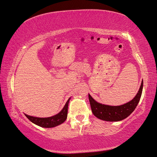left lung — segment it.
Instances as JSON below:
<instances>
[{
	"label": "left lung",
	"instance_id": "8db88e82",
	"mask_svg": "<svg viewBox=\"0 0 157 157\" xmlns=\"http://www.w3.org/2000/svg\"><path fill=\"white\" fill-rule=\"evenodd\" d=\"M143 80L137 94L132 101L121 106H109L98 103L88 94L92 112L96 117L106 121H119L125 119L134 111L141 98Z\"/></svg>",
	"mask_w": 157,
	"mask_h": 157
}]
</instances>
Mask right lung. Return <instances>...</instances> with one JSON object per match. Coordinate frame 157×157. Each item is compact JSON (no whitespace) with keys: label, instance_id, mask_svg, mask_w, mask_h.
I'll use <instances>...</instances> for the list:
<instances>
[{"label":"right lung","instance_id":"right-lung-1","mask_svg":"<svg viewBox=\"0 0 157 157\" xmlns=\"http://www.w3.org/2000/svg\"><path fill=\"white\" fill-rule=\"evenodd\" d=\"M69 99L67 101L66 104L64 107L61 110V111L58 114L54 115L50 117H45V118H40L36 117H32L28 115H25L27 117V118L31 121L32 123H35L36 125L38 126L42 127V128H53V127L57 126L60 124H61L64 122L67 117V111H68V105L69 102Z\"/></svg>","mask_w":157,"mask_h":157}]
</instances>
